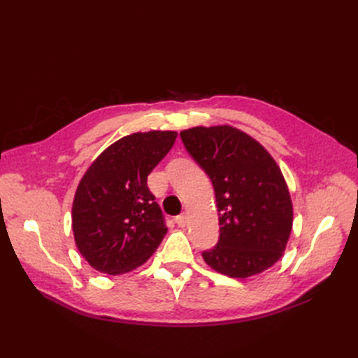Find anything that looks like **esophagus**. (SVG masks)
<instances>
[{
	"label": "esophagus",
	"instance_id": "obj_1",
	"mask_svg": "<svg viewBox=\"0 0 358 358\" xmlns=\"http://www.w3.org/2000/svg\"><path fill=\"white\" fill-rule=\"evenodd\" d=\"M175 221H176V224L179 225V227H185L187 225V215H178L176 218H175Z\"/></svg>",
	"mask_w": 358,
	"mask_h": 358
}]
</instances>
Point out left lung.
Listing matches in <instances>:
<instances>
[{
  "instance_id": "1",
  "label": "left lung",
  "mask_w": 358,
  "mask_h": 358,
  "mask_svg": "<svg viewBox=\"0 0 358 358\" xmlns=\"http://www.w3.org/2000/svg\"><path fill=\"white\" fill-rule=\"evenodd\" d=\"M188 154L212 180L220 241L206 264L230 278H249L284 255L292 203L276 161L255 138L230 125L183 129Z\"/></svg>"
}]
</instances>
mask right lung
I'll use <instances>...</instances> for the list:
<instances>
[{"instance_id": "obj_1", "label": "right lung", "mask_w": 358, "mask_h": 358, "mask_svg": "<svg viewBox=\"0 0 358 358\" xmlns=\"http://www.w3.org/2000/svg\"><path fill=\"white\" fill-rule=\"evenodd\" d=\"M176 137V131L125 136L104 149L80 179L71 209L73 234L79 252L99 272H131L166 236L148 176Z\"/></svg>"}]
</instances>
